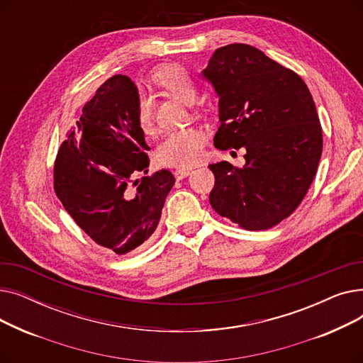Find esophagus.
<instances>
[{"label":"esophagus","mask_w":363,"mask_h":363,"mask_svg":"<svg viewBox=\"0 0 363 363\" xmlns=\"http://www.w3.org/2000/svg\"><path fill=\"white\" fill-rule=\"evenodd\" d=\"M193 172V169H189V167H179V169H177L175 170V178L179 181V179H184V178H186L189 174H191Z\"/></svg>","instance_id":"1"}]
</instances>
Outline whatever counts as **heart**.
Here are the masks:
<instances>
[{"mask_svg":"<svg viewBox=\"0 0 363 363\" xmlns=\"http://www.w3.org/2000/svg\"><path fill=\"white\" fill-rule=\"evenodd\" d=\"M155 81L186 104L194 103L197 88L189 76L177 67H167L155 74ZM135 123L144 135H152L155 126V108L151 99L141 92L135 106ZM206 138L197 128H182L166 132L155 150V159L162 166L189 167L199 163L204 152Z\"/></svg>","mask_w":363,"mask_h":363,"instance_id":"b5f03b06","label":"heart"}]
</instances>
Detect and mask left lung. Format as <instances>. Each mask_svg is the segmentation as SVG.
I'll return each instance as SVG.
<instances>
[{"label": "left lung", "mask_w": 363, "mask_h": 363, "mask_svg": "<svg viewBox=\"0 0 363 363\" xmlns=\"http://www.w3.org/2000/svg\"><path fill=\"white\" fill-rule=\"evenodd\" d=\"M203 74L219 95V150L245 147V164H208L215 212L247 231L289 218L315 178L322 128L309 88L291 69L247 44L218 48Z\"/></svg>", "instance_id": "left-lung-1"}]
</instances>
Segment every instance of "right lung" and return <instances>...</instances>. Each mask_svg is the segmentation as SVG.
Here are the masks:
<instances>
[{
	"mask_svg": "<svg viewBox=\"0 0 363 363\" xmlns=\"http://www.w3.org/2000/svg\"><path fill=\"white\" fill-rule=\"evenodd\" d=\"M138 91L114 74L85 103L54 162V191L67 213L95 242L119 256L145 242L159 225L175 184L169 169L147 172L144 133L135 123Z\"/></svg>",
	"mask_w": 363,
	"mask_h": 363,
	"instance_id": "right-lung-1",
	"label": "right lung"
}]
</instances>
